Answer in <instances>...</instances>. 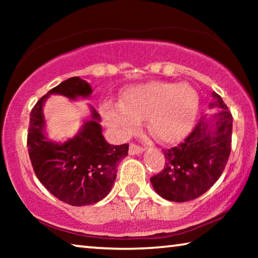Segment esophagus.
I'll list each match as a JSON object with an SVG mask.
<instances>
[{"label": "esophagus", "instance_id": "esophagus-1", "mask_svg": "<svg viewBox=\"0 0 258 258\" xmlns=\"http://www.w3.org/2000/svg\"><path fill=\"white\" fill-rule=\"evenodd\" d=\"M128 152H130V155H139V154H142V152H143V148L138 146V145H134V143H131Z\"/></svg>", "mask_w": 258, "mask_h": 258}]
</instances>
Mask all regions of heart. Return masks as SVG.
Returning a JSON list of instances; mask_svg holds the SVG:
<instances>
[{"label": "heart", "mask_w": 258, "mask_h": 258, "mask_svg": "<svg viewBox=\"0 0 258 258\" xmlns=\"http://www.w3.org/2000/svg\"><path fill=\"white\" fill-rule=\"evenodd\" d=\"M199 99L190 86L175 83L151 82L131 87L123 103L107 102L102 116L118 132L133 131L142 119L163 142H175L185 137L195 124Z\"/></svg>", "instance_id": "b5f03b06"}]
</instances>
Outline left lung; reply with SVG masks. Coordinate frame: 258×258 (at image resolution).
<instances>
[{
	"mask_svg": "<svg viewBox=\"0 0 258 258\" xmlns=\"http://www.w3.org/2000/svg\"><path fill=\"white\" fill-rule=\"evenodd\" d=\"M211 107L221 110L203 117L184 141L163 150L164 169L150 178L155 191L169 202L194 200L220 178L231 152L233 118L226 104L214 92Z\"/></svg>",
	"mask_w": 258,
	"mask_h": 258,
	"instance_id": "obj_1",
	"label": "left lung"
}]
</instances>
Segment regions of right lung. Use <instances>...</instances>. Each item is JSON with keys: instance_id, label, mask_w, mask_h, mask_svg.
Wrapping results in <instances>:
<instances>
[{"instance_id": "obj_1", "label": "right lung", "mask_w": 258, "mask_h": 258, "mask_svg": "<svg viewBox=\"0 0 258 258\" xmlns=\"http://www.w3.org/2000/svg\"><path fill=\"white\" fill-rule=\"evenodd\" d=\"M91 93L89 83L77 76L68 78L43 95L30 112L27 148L34 172L54 197L72 206L92 205L106 197L116 180L117 166L128 155V145L111 146L104 140L94 108L91 120L75 138L58 143L45 137L43 104L50 94L75 100Z\"/></svg>"}]
</instances>
